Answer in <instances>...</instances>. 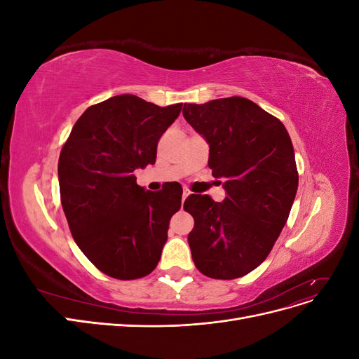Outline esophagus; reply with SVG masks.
Instances as JSON below:
<instances>
[{
	"mask_svg": "<svg viewBox=\"0 0 359 359\" xmlns=\"http://www.w3.org/2000/svg\"><path fill=\"white\" fill-rule=\"evenodd\" d=\"M189 194H190V191H189L187 189H184V190H182V203H184V201H186V199H187V196H189Z\"/></svg>",
	"mask_w": 359,
	"mask_h": 359,
	"instance_id": "esophagus-1",
	"label": "esophagus"
}]
</instances>
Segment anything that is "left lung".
<instances>
[{
	"label": "left lung",
	"mask_w": 359,
	"mask_h": 359,
	"mask_svg": "<svg viewBox=\"0 0 359 359\" xmlns=\"http://www.w3.org/2000/svg\"><path fill=\"white\" fill-rule=\"evenodd\" d=\"M186 121L210 145L208 166L226 198L190 194L191 257L202 274L232 280L264 262L298 190L295 151L283 123L244 97L184 104Z\"/></svg>",
	"instance_id": "8db88e82"
}]
</instances>
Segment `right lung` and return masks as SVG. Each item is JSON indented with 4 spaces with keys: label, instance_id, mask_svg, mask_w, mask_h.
I'll use <instances>...</instances> for the list:
<instances>
[{
    "label": "right lung",
    "instance_id": "right-lung-1",
    "mask_svg": "<svg viewBox=\"0 0 359 359\" xmlns=\"http://www.w3.org/2000/svg\"><path fill=\"white\" fill-rule=\"evenodd\" d=\"M182 103L160 107L133 94L86 109L58 161L64 214L81 252L102 273L140 278L157 266L182 190L149 191L133 172L154 165L161 135Z\"/></svg>",
    "mask_w": 359,
    "mask_h": 359
}]
</instances>
